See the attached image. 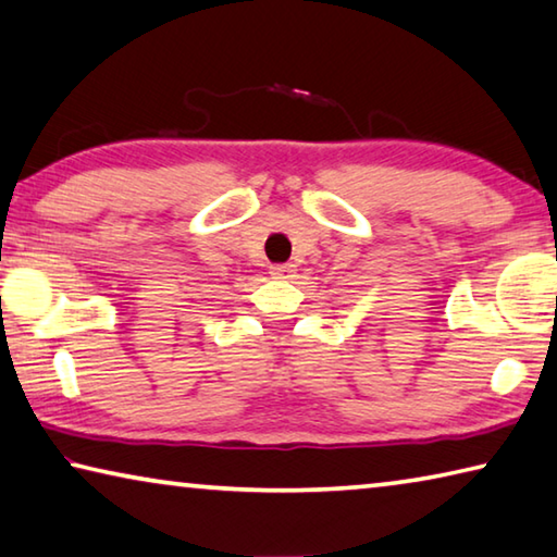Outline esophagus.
Returning a JSON list of instances; mask_svg holds the SVG:
<instances>
[{"label": "esophagus", "instance_id": "obj_1", "mask_svg": "<svg viewBox=\"0 0 557 557\" xmlns=\"http://www.w3.org/2000/svg\"><path fill=\"white\" fill-rule=\"evenodd\" d=\"M270 275L275 280H292V277H295V265H289V262H287V265H272Z\"/></svg>", "mask_w": 557, "mask_h": 557}]
</instances>
